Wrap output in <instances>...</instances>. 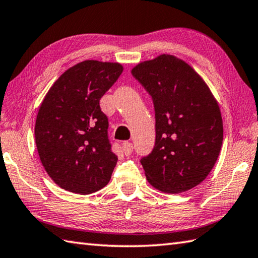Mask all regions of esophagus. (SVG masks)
<instances>
[{"label": "esophagus", "mask_w": 258, "mask_h": 258, "mask_svg": "<svg viewBox=\"0 0 258 258\" xmlns=\"http://www.w3.org/2000/svg\"><path fill=\"white\" fill-rule=\"evenodd\" d=\"M121 148H122V152H123L125 156H129V155H131V153H133V150H134L133 144L129 143V142H124L122 144V147H121Z\"/></svg>", "instance_id": "1"}]
</instances>
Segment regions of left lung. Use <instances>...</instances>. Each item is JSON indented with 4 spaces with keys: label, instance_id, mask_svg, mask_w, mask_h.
Wrapping results in <instances>:
<instances>
[{
    "label": "left lung",
    "instance_id": "8db88e82",
    "mask_svg": "<svg viewBox=\"0 0 258 258\" xmlns=\"http://www.w3.org/2000/svg\"><path fill=\"white\" fill-rule=\"evenodd\" d=\"M131 74L152 96L155 108V146L140 160L146 178L164 193L188 191L205 181L219 156V104L202 77L173 55L139 62Z\"/></svg>",
    "mask_w": 258,
    "mask_h": 258
}]
</instances>
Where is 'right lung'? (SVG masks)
Wrapping results in <instances>:
<instances>
[{
	"label": "right lung",
	"mask_w": 258,
	"mask_h": 258,
	"mask_svg": "<svg viewBox=\"0 0 258 258\" xmlns=\"http://www.w3.org/2000/svg\"><path fill=\"white\" fill-rule=\"evenodd\" d=\"M123 71L119 62L84 60L58 77L39 108L35 138L43 168L58 186L91 194L109 183L111 150L100 99Z\"/></svg>",
	"instance_id": "obj_1"
}]
</instances>
